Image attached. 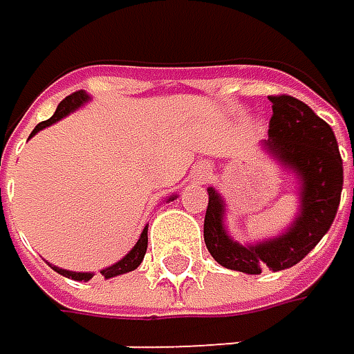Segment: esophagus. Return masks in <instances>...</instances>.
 Segmentation results:
<instances>
[{
  "instance_id": "esophagus-1",
  "label": "esophagus",
  "mask_w": 354,
  "mask_h": 354,
  "mask_svg": "<svg viewBox=\"0 0 354 354\" xmlns=\"http://www.w3.org/2000/svg\"><path fill=\"white\" fill-rule=\"evenodd\" d=\"M194 179H196V181H208V179H210V167H208V165L198 167L196 173H194Z\"/></svg>"
}]
</instances>
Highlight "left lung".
Wrapping results in <instances>:
<instances>
[{"label":"left lung","mask_w":354,"mask_h":354,"mask_svg":"<svg viewBox=\"0 0 354 354\" xmlns=\"http://www.w3.org/2000/svg\"><path fill=\"white\" fill-rule=\"evenodd\" d=\"M269 100L273 116L263 148L298 177V216L277 238L240 244L225 230V204L214 187H208L204 216V242L212 259L221 267L250 275H259L263 269H290L311 252L334 223L344 181L332 127L292 95H269Z\"/></svg>","instance_id":"obj_1"}]
</instances>
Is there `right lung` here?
<instances>
[{
	"instance_id": "1",
	"label": "right lung",
	"mask_w": 354,
	"mask_h": 354,
	"mask_svg": "<svg viewBox=\"0 0 354 354\" xmlns=\"http://www.w3.org/2000/svg\"><path fill=\"white\" fill-rule=\"evenodd\" d=\"M85 102H89V95H87L85 91H75V93H71L68 97H64V100L58 104V108H56V112H54V116H52V118L39 122V124L32 129L30 138L37 133V131H41V129H46V127H50V124L58 122L60 118H64V116H66V114H71L73 110L81 108ZM169 200H175V196H171ZM146 250H148V227H144V232H142V236H140L138 244L129 250V254H124L118 263H114V265H110V267L102 269V275H104L106 279H110V277H116V275H122V273H129V271L138 269V267L142 265V261H144ZM52 269H54V271H58L60 275L71 277V279H77V281H89V279L93 277V273H81V271L77 273V271H66V269H60V267H52Z\"/></svg>"
}]
</instances>
